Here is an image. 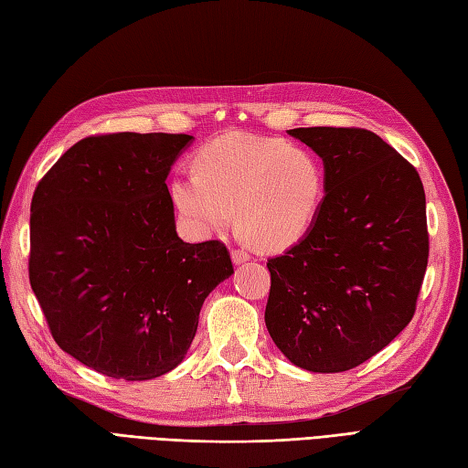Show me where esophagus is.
<instances>
[{"mask_svg": "<svg viewBox=\"0 0 468 468\" xmlns=\"http://www.w3.org/2000/svg\"><path fill=\"white\" fill-rule=\"evenodd\" d=\"M231 259H233L235 265H241V263H245V261L251 259V255H249V253L245 251V249H233V251H231Z\"/></svg>", "mask_w": 468, "mask_h": 468, "instance_id": "1", "label": "esophagus"}]
</instances>
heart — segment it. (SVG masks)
Instances as JSON below:
<instances>
[{
	"label": "heart",
	"mask_w": 468,
	"mask_h": 468,
	"mask_svg": "<svg viewBox=\"0 0 468 468\" xmlns=\"http://www.w3.org/2000/svg\"><path fill=\"white\" fill-rule=\"evenodd\" d=\"M193 176L169 183L171 201L197 235L223 231L231 221L249 243L283 251L313 227L327 189L321 157L281 137L231 132L201 145Z\"/></svg>",
	"instance_id": "b5f03b06"
}]
</instances>
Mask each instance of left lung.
<instances>
[{
    "label": "left lung",
    "mask_w": 468,
    "mask_h": 468,
    "mask_svg": "<svg viewBox=\"0 0 468 468\" xmlns=\"http://www.w3.org/2000/svg\"><path fill=\"white\" fill-rule=\"evenodd\" d=\"M323 159L327 193L307 235L269 259L265 323L291 363L341 373L410 323L429 263L417 169L361 127L289 132Z\"/></svg>",
    "instance_id": "1"
}]
</instances>
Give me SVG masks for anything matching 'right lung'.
Wrapping results in <instances>:
<instances>
[{"label":"right lung","mask_w":468,"mask_h":468,"mask_svg":"<svg viewBox=\"0 0 468 468\" xmlns=\"http://www.w3.org/2000/svg\"><path fill=\"white\" fill-rule=\"evenodd\" d=\"M185 133L78 141L37 183L29 285L49 333L97 373L147 381L176 368L209 292L233 273L225 243H183L167 176Z\"/></svg>","instance_id":"obj_1"}]
</instances>
